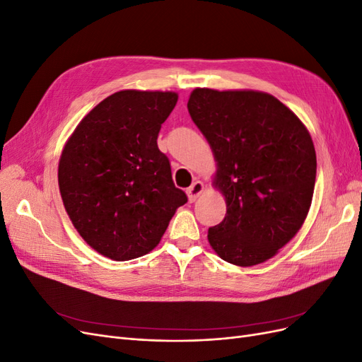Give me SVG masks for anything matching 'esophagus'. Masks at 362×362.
<instances>
[{
	"mask_svg": "<svg viewBox=\"0 0 362 362\" xmlns=\"http://www.w3.org/2000/svg\"><path fill=\"white\" fill-rule=\"evenodd\" d=\"M205 190V187H204V184L201 182V181H194L190 187L187 189V196H189V201L190 202H194L196 199L199 198V196L202 194V192Z\"/></svg>",
	"mask_w": 362,
	"mask_h": 362,
	"instance_id": "obj_1",
	"label": "esophagus"
}]
</instances>
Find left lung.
Returning <instances> with one entry per match:
<instances>
[{
  "label": "left lung",
  "mask_w": 362,
  "mask_h": 362,
  "mask_svg": "<svg viewBox=\"0 0 362 362\" xmlns=\"http://www.w3.org/2000/svg\"><path fill=\"white\" fill-rule=\"evenodd\" d=\"M187 108L213 151V185L226 202V216L208 229V242L231 264H261L308 216L317 172L310 131L287 105L259 90L198 87Z\"/></svg>",
  "instance_id": "8db88e82"
}]
</instances>
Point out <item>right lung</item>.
<instances>
[{"instance_id": "1", "label": "right lung", "mask_w": 362, "mask_h": 362, "mask_svg": "<svg viewBox=\"0 0 362 362\" xmlns=\"http://www.w3.org/2000/svg\"><path fill=\"white\" fill-rule=\"evenodd\" d=\"M177 101V92H116L93 107L64 144L62 201L98 254L115 261L146 255L187 202L157 146L161 124Z\"/></svg>"}]
</instances>
